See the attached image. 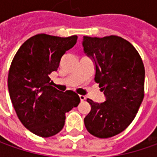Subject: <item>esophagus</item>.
Here are the masks:
<instances>
[{
  "label": "esophagus",
  "mask_w": 157,
  "mask_h": 157,
  "mask_svg": "<svg viewBox=\"0 0 157 157\" xmlns=\"http://www.w3.org/2000/svg\"><path fill=\"white\" fill-rule=\"evenodd\" d=\"M79 99H80L81 101H84V100L86 99V97L85 95H79Z\"/></svg>",
  "instance_id": "1"
}]
</instances>
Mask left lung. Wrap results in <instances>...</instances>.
Returning a JSON list of instances; mask_svg holds the SVG:
<instances>
[{
  "label": "left lung",
  "mask_w": 157,
  "mask_h": 157,
  "mask_svg": "<svg viewBox=\"0 0 157 157\" xmlns=\"http://www.w3.org/2000/svg\"><path fill=\"white\" fill-rule=\"evenodd\" d=\"M84 52L95 63L94 80L105 101L90 99L91 111L84 119L93 136L108 138L121 133L136 117L144 97L145 70L136 49L118 36L83 37Z\"/></svg>",
  "instance_id": "1"
}]
</instances>
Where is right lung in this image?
I'll return each instance as SVG.
<instances>
[{"instance_id": "right-lung-1", "label": "right lung", "mask_w": 157, "mask_h": 157, "mask_svg": "<svg viewBox=\"0 0 157 157\" xmlns=\"http://www.w3.org/2000/svg\"><path fill=\"white\" fill-rule=\"evenodd\" d=\"M78 36L37 34L24 42L12 60L8 77L9 96L22 125L41 137H51L64 126L65 113L80 102L75 92H60L49 75L61 57L75 45Z\"/></svg>"}]
</instances>
